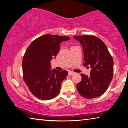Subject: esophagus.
I'll use <instances>...</instances> for the list:
<instances>
[{
	"label": "esophagus",
	"mask_w": 128,
	"mask_h": 128,
	"mask_svg": "<svg viewBox=\"0 0 128 128\" xmlns=\"http://www.w3.org/2000/svg\"><path fill=\"white\" fill-rule=\"evenodd\" d=\"M68 73H69V76H72V75L75 74V73L72 72V71H70V72H69Z\"/></svg>",
	"instance_id": "34e87169"
}]
</instances>
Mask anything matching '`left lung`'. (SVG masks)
Wrapping results in <instances>:
<instances>
[{"instance_id": "1", "label": "left lung", "mask_w": 128, "mask_h": 128, "mask_svg": "<svg viewBox=\"0 0 128 128\" xmlns=\"http://www.w3.org/2000/svg\"><path fill=\"white\" fill-rule=\"evenodd\" d=\"M84 50V66L92 68L90 76L81 74L77 84L79 94L85 98L101 96L109 86L114 75V60L106 45L94 36H74Z\"/></svg>"}]
</instances>
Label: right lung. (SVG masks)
<instances>
[{"mask_svg":"<svg viewBox=\"0 0 128 128\" xmlns=\"http://www.w3.org/2000/svg\"><path fill=\"white\" fill-rule=\"evenodd\" d=\"M68 36L46 34L36 39L28 47L22 62V77L30 92L36 98L50 100L60 92L66 70H51V60L59 52L60 44Z\"/></svg>","mask_w":128,"mask_h":128,"instance_id":"obj_1","label":"right lung"}]
</instances>
